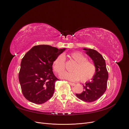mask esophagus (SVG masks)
I'll return each instance as SVG.
<instances>
[{"label": "esophagus", "mask_w": 129, "mask_h": 129, "mask_svg": "<svg viewBox=\"0 0 129 129\" xmlns=\"http://www.w3.org/2000/svg\"><path fill=\"white\" fill-rule=\"evenodd\" d=\"M69 83L70 84H71V85H72V86H75V83H72V82H69Z\"/></svg>", "instance_id": "34e87169"}]
</instances>
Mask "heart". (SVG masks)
<instances>
[{
	"mask_svg": "<svg viewBox=\"0 0 129 129\" xmlns=\"http://www.w3.org/2000/svg\"><path fill=\"white\" fill-rule=\"evenodd\" d=\"M70 56L76 62L72 69V72H64L66 67L65 57L63 54L58 55L53 62V68L56 74H60V77L72 81L81 80L85 82L90 80L96 73L94 63L87 59L83 54L79 52H74L70 54Z\"/></svg>",
	"mask_w": 129,
	"mask_h": 129,
	"instance_id": "heart-1",
	"label": "heart"
}]
</instances>
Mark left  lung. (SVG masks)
I'll return each instance as SVG.
<instances>
[{"instance_id": "left-lung-1", "label": "left lung", "mask_w": 129, "mask_h": 129, "mask_svg": "<svg viewBox=\"0 0 129 129\" xmlns=\"http://www.w3.org/2000/svg\"><path fill=\"white\" fill-rule=\"evenodd\" d=\"M86 54L91 57L96 66V73L92 81L83 85L84 91L76 93L77 98L86 102H92L98 100L106 91L108 73L105 61L102 55L92 49L84 48Z\"/></svg>"}]
</instances>
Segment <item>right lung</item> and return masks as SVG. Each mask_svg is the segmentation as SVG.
<instances>
[{
	"label": "right lung",
	"instance_id": "add662e5",
	"mask_svg": "<svg viewBox=\"0 0 129 129\" xmlns=\"http://www.w3.org/2000/svg\"><path fill=\"white\" fill-rule=\"evenodd\" d=\"M64 50L49 45H38L26 53L21 62L19 80L27 100L40 104L52 97L56 81L59 80L53 72V62Z\"/></svg>",
	"mask_w": 129,
	"mask_h": 129
}]
</instances>
